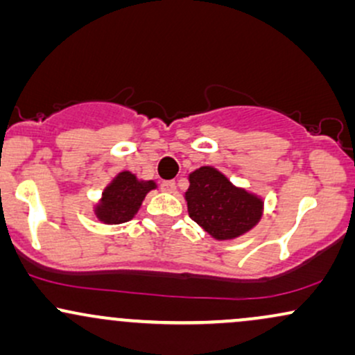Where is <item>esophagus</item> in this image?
Instances as JSON below:
<instances>
[{"mask_svg": "<svg viewBox=\"0 0 355 355\" xmlns=\"http://www.w3.org/2000/svg\"><path fill=\"white\" fill-rule=\"evenodd\" d=\"M162 190L165 191V193H175V190H177V183L173 180H166V182H162Z\"/></svg>", "mask_w": 355, "mask_h": 355, "instance_id": "obj_1", "label": "esophagus"}]
</instances>
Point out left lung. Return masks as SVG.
Here are the masks:
<instances>
[{"label": "left lung", "instance_id": "left-lung-1", "mask_svg": "<svg viewBox=\"0 0 355 355\" xmlns=\"http://www.w3.org/2000/svg\"><path fill=\"white\" fill-rule=\"evenodd\" d=\"M189 182L185 200L190 218L214 239H237L262 217V198L235 187L214 166H200L189 175Z\"/></svg>", "mask_w": 355, "mask_h": 355}]
</instances>
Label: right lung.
I'll use <instances>...</instances> for the list:
<instances>
[{"label": "right lung", "mask_w": 355, "mask_h": 355, "mask_svg": "<svg viewBox=\"0 0 355 355\" xmlns=\"http://www.w3.org/2000/svg\"><path fill=\"white\" fill-rule=\"evenodd\" d=\"M153 189H157L153 180H138L132 172H120L101 193V200L95 207L96 218L108 225L128 222Z\"/></svg>", "instance_id": "add662e5"}]
</instances>
